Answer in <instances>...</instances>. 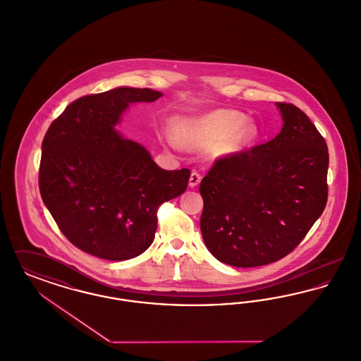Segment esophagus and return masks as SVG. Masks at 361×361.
Masks as SVG:
<instances>
[{
    "mask_svg": "<svg viewBox=\"0 0 361 361\" xmlns=\"http://www.w3.org/2000/svg\"><path fill=\"white\" fill-rule=\"evenodd\" d=\"M200 181H202V174H200V173H190V177H189V187H190V188H193V187L199 185V184H200Z\"/></svg>",
    "mask_w": 361,
    "mask_h": 361,
    "instance_id": "obj_1",
    "label": "esophagus"
}]
</instances>
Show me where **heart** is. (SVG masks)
I'll use <instances>...</instances> for the list:
<instances>
[{
  "label": "heart",
  "mask_w": 361,
  "mask_h": 361,
  "mask_svg": "<svg viewBox=\"0 0 361 361\" xmlns=\"http://www.w3.org/2000/svg\"><path fill=\"white\" fill-rule=\"evenodd\" d=\"M256 127L246 121L237 111L218 109L197 118H180L174 121V137L168 140L173 146L203 149L212 146L216 155L238 153L255 137Z\"/></svg>",
  "instance_id": "1"
}]
</instances>
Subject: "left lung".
<instances>
[{
  "instance_id": "left-lung-1",
  "label": "left lung",
  "mask_w": 361,
  "mask_h": 361,
  "mask_svg": "<svg viewBox=\"0 0 361 361\" xmlns=\"http://www.w3.org/2000/svg\"><path fill=\"white\" fill-rule=\"evenodd\" d=\"M272 140L226 155L200 183V230L211 255L238 268L286 257L302 242L327 202L329 153L324 137L293 104Z\"/></svg>"
}]
</instances>
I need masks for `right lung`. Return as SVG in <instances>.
Instances as JSON below:
<instances>
[{"instance_id":"right-lung-1","label":"right lung","mask_w":361,"mask_h":361,"mask_svg":"<svg viewBox=\"0 0 361 361\" xmlns=\"http://www.w3.org/2000/svg\"><path fill=\"white\" fill-rule=\"evenodd\" d=\"M162 96L116 87L84 96L52 121L42 143L39 189L68 240L96 257L124 261L154 240L157 211L185 192L189 169H161L115 126L133 103Z\"/></svg>"}]
</instances>
